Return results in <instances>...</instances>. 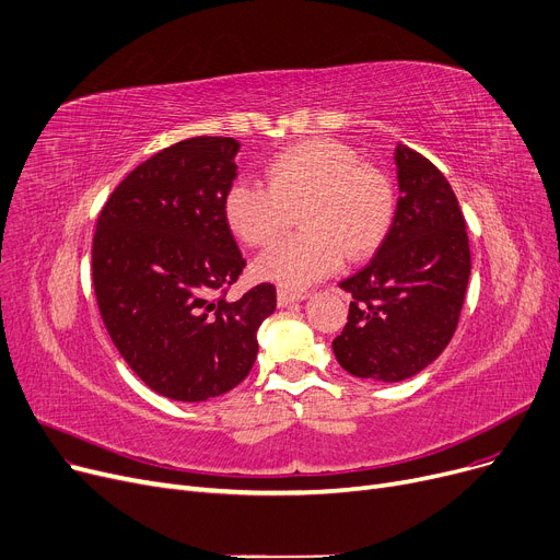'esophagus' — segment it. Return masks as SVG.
Returning <instances> with one entry per match:
<instances>
[{
  "label": "esophagus",
  "mask_w": 560,
  "mask_h": 560,
  "mask_svg": "<svg viewBox=\"0 0 560 560\" xmlns=\"http://www.w3.org/2000/svg\"><path fill=\"white\" fill-rule=\"evenodd\" d=\"M306 300V292H298V290H288V288H279L277 292V304L283 308V306H290L295 302H302Z\"/></svg>",
  "instance_id": "34e87169"
}]
</instances>
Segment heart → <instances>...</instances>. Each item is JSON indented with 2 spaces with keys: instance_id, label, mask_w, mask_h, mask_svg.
Wrapping results in <instances>:
<instances>
[{
  "instance_id": "obj_1",
  "label": "heart",
  "mask_w": 560,
  "mask_h": 560,
  "mask_svg": "<svg viewBox=\"0 0 560 560\" xmlns=\"http://www.w3.org/2000/svg\"><path fill=\"white\" fill-rule=\"evenodd\" d=\"M302 206V231L265 249L254 270L285 288H306L381 247L395 220V188L384 170L363 163L331 138H313L279 152L268 184L233 182L224 195L231 231L252 247L268 245Z\"/></svg>"
}]
</instances>
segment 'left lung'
I'll list each match as a JSON object with an SVG mask.
<instances>
[{"label": "left lung", "instance_id": "8db88e82", "mask_svg": "<svg viewBox=\"0 0 560 560\" xmlns=\"http://www.w3.org/2000/svg\"><path fill=\"white\" fill-rule=\"evenodd\" d=\"M399 201L393 226L368 268L340 283L351 295L334 340L338 363L359 378L416 376L450 345L472 258L458 199L429 159L397 144Z\"/></svg>", "mask_w": 560, "mask_h": 560}]
</instances>
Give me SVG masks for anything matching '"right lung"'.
<instances>
[{
  "instance_id": "obj_1",
  "label": "right lung",
  "mask_w": 560,
  "mask_h": 560,
  "mask_svg": "<svg viewBox=\"0 0 560 560\" xmlns=\"http://www.w3.org/2000/svg\"><path fill=\"white\" fill-rule=\"evenodd\" d=\"M241 142L197 136L165 147L113 190L93 238V285L113 345L154 393L206 401L249 374L277 290L218 298L245 258L224 218Z\"/></svg>"
}]
</instances>
